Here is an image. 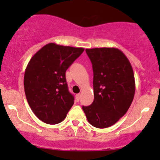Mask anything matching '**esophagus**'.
Listing matches in <instances>:
<instances>
[{"instance_id":"obj_1","label":"esophagus","mask_w":160,"mask_h":160,"mask_svg":"<svg viewBox=\"0 0 160 160\" xmlns=\"http://www.w3.org/2000/svg\"><path fill=\"white\" fill-rule=\"evenodd\" d=\"M80 93H78V94L76 95V101H80Z\"/></svg>"}]
</instances>
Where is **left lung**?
Segmentation results:
<instances>
[{"instance_id":"1","label":"left lung","mask_w":160,"mask_h":160,"mask_svg":"<svg viewBox=\"0 0 160 160\" xmlns=\"http://www.w3.org/2000/svg\"><path fill=\"white\" fill-rule=\"evenodd\" d=\"M86 52L93 67L94 99L82 108L90 125L108 128L132 104L135 91L133 70L126 56L117 48L86 49Z\"/></svg>"}]
</instances>
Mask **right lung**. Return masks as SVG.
Returning <instances> with one entry per match:
<instances>
[{"label": "right lung", "mask_w": 160, "mask_h": 160, "mask_svg": "<svg viewBox=\"0 0 160 160\" xmlns=\"http://www.w3.org/2000/svg\"><path fill=\"white\" fill-rule=\"evenodd\" d=\"M83 51L51 42L30 59L24 76L25 93L31 109L42 122L49 125L62 122L73 105L66 71Z\"/></svg>", "instance_id": "add662e5"}]
</instances>
